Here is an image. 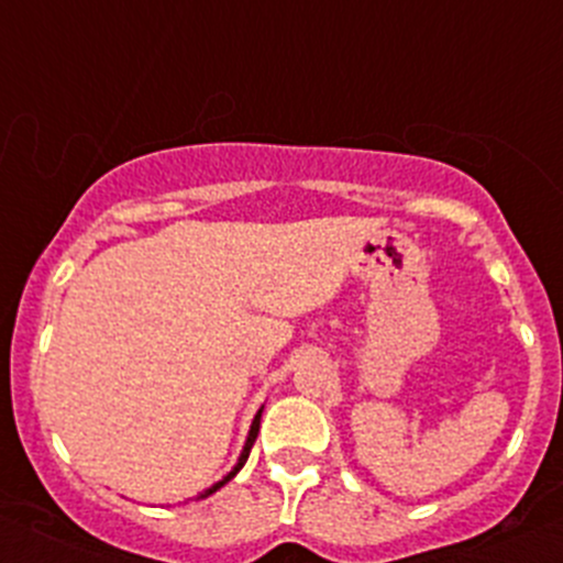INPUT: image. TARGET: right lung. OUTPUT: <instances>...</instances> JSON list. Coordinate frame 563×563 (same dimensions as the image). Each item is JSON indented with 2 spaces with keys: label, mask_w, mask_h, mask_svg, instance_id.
Here are the masks:
<instances>
[{
  "label": "right lung",
  "mask_w": 563,
  "mask_h": 563,
  "mask_svg": "<svg viewBox=\"0 0 563 563\" xmlns=\"http://www.w3.org/2000/svg\"><path fill=\"white\" fill-rule=\"evenodd\" d=\"M261 411H264V406H261V408H258V413H255V417H253V424H250V433H247V439H245V446H242V452H240V460H236V465H234V468H231V471H229V474H225V476H223V479H220V482H214V485H212V487H207V490H203V493H198V498H207V496H212V493H214V490H220V487H223V485H225V482H231V479H234V476H236V474H240V468H242V465H245V463H247V455H250V446H253L255 435H258V424H261Z\"/></svg>",
  "instance_id": "add662e5"
}]
</instances>
